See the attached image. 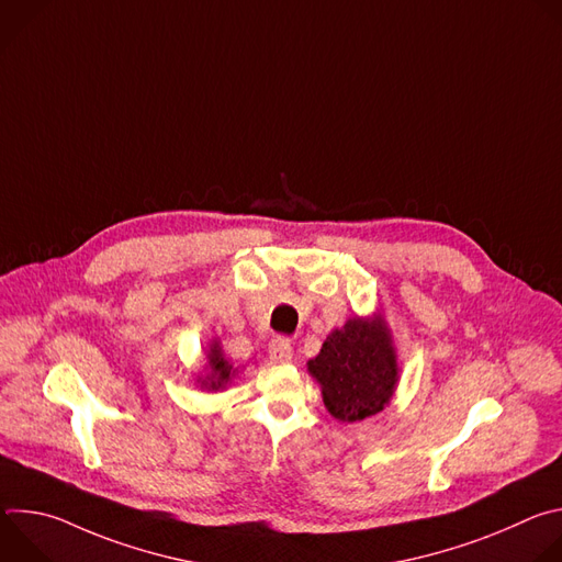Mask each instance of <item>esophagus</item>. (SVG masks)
Here are the masks:
<instances>
[{"label": "esophagus", "instance_id": "34e87169", "mask_svg": "<svg viewBox=\"0 0 562 562\" xmlns=\"http://www.w3.org/2000/svg\"><path fill=\"white\" fill-rule=\"evenodd\" d=\"M269 360H271L273 364H286V362H291V360H293V347H291V342L284 340V338L271 340V345H269Z\"/></svg>", "mask_w": 562, "mask_h": 562}]
</instances>
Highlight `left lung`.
Wrapping results in <instances>:
<instances>
[{
	"label": "left lung",
	"mask_w": 562,
	"mask_h": 562,
	"mask_svg": "<svg viewBox=\"0 0 562 562\" xmlns=\"http://www.w3.org/2000/svg\"><path fill=\"white\" fill-rule=\"evenodd\" d=\"M319 384L327 412L340 423L371 418L384 407L400 382V364L391 329L380 311L353 315L334 329L323 349L306 362Z\"/></svg>",
	"instance_id": "1"
}]
</instances>
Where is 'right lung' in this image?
<instances>
[{
    "instance_id": "obj_1",
    "label": "right lung",
    "mask_w": 562,
    "mask_h": 562,
    "mask_svg": "<svg viewBox=\"0 0 562 562\" xmlns=\"http://www.w3.org/2000/svg\"><path fill=\"white\" fill-rule=\"evenodd\" d=\"M204 360H206V364L195 375V386H200L202 391H209V393L224 391L231 384V380L237 375V367H233L226 360L220 338H213L209 342V347L204 349Z\"/></svg>"
}]
</instances>
